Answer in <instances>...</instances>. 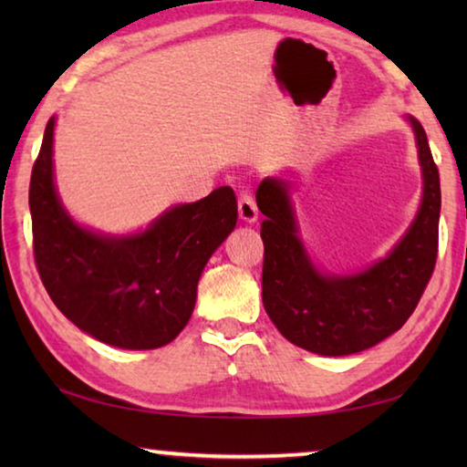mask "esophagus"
I'll use <instances>...</instances> for the list:
<instances>
[{"label": "esophagus", "instance_id": "1", "mask_svg": "<svg viewBox=\"0 0 467 467\" xmlns=\"http://www.w3.org/2000/svg\"><path fill=\"white\" fill-rule=\"evenodd\" d=\"M236 208H239V216H241V220H243V223H247V224H253V223H255L257 216H259L257 205H255V200H253L251 193H247V192L239 193V200H236Z\"/></svg>", "mask_w": 467, "mask_h": 467}]
</instances>
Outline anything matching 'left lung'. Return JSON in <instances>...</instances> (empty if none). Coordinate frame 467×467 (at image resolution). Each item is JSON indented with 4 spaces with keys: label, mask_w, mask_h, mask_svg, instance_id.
<instances>
[{
    "label": "left lung",
    "mask_w": 467,
    "mask_h": 467,
    "mask_svg": "<svg viewBox=\"0 0 467 467\" xmlns=\"http://www.w3.org/2000/svg\"><path fill=\"white\" fill-rule=\"evenodd\" d=\"M424 175L418 216L381 262L354 275H323L296 236L288 183L264 179L257 187L262 224V298L280 334L298 348L346 357L395 334L424 295L439 253L441 181L424 128L410 117Z\"/></svg>",
    "instance_id": "1"
}]
</instances>
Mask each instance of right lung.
I'll list each match as a JSON object with an SVG mask.
<instances>
[{"instance_id":"right-lung-1","label":"right lung","mask_w":467,"mask_h":467,"mask_svg":"<svg viewBox=\"0 0 467 467\" xmlns=\"http://www.w3.org/2000/svg\"><path fill=\"white\" fill-rule=\"evenodd\" d=\"M49 119L30 175L33 251L55 306L86 334L125 350L175 339L192 317L203 265L236 224V197L218 187L177 205L141 234L102 236L78 226L53 185Z\"/></svg>"}]
</instances>
